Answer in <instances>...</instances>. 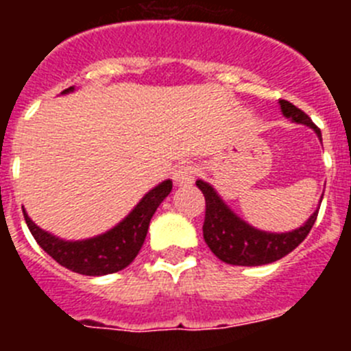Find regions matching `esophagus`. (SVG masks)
Here are the masks:
<instances>
[{
    "instance_id": "esophagus-1",
    "label": "esophagus",
    "mask_w": 351,
    "mask_h": 351,
    "mask_svg": "<svg viewBox=\"0 0 351 351\" xmlns=\"http://www.w3.org/2000/svg\"><path fill=\"white\" fill-rule=\"evenodd\" d=\"M195 173H197V167L190 161H182L173 169L172 179L176 184H190V182H193Z\"/></svg>"
}]
</instances>
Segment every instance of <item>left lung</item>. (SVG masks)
Segmentation results:
<instances>
[{"instance_id":"left-lung-1","label":"left lung","mask_w":351,"mask_h":351,"mask_svg":"<svg viewBox=\"0 0 351 351\" xmlns=\"http://www.w3.org/2000/svg\"><path fill=\"white\" fill-rule=\"evenodd\" d=\"M280 105L285 117L299 125L311 126L322 141L320 128H316L308 114L287 100H280ZM197 186L206 198V218L202 226L204 239L214 255L221 262L232 265L251 267V265H265L283 258L308 237L318 216L316 209L311 218L297 230L287 234H269V232L256 230L237 218L213 190V186L204 181H197Z\"/></svg>"}]
</instances>
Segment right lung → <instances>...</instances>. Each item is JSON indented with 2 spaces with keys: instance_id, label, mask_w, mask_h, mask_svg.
I'll list each match as a JSON object with an SVG mask.
<instances>
[{
  "instance_id": "add662e5",
  "label": "right lung",
  "mask_w": 351,
  "mask_h": 351,
  "mask_svg": "<svg viewBox=\"0 0 351 351\" xmlns=\"http://www.w3.org/2000/svg\"><path fill=\"white\" fill-rule=\"evenodd\" d=\"M73 88L64 89L63 93ZM170 191H172V181L169 179L149 191L137 204V207L119 225L114 226L112 230L86 241H63L43 232L40 226L31 221L26 210H24V219L40 247L60 265L84 276L112 274L128 267L138 255L147 235L149 221Z\"/></svg>"
}]
</instances>
